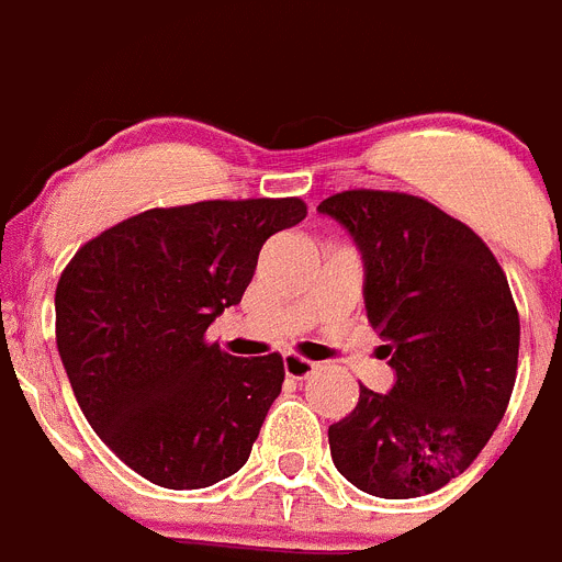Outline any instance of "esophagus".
<instances>
[{"label": "esophagus", "mask_w": 562, "mask_h": 562, "mask_svg": "<svg viewBox=\"0 0 562 562\" xmlns=\"http://www.w3.org/2000/svg\"><path fill=\"white\" fill-rule=\"evenodd\" d=\"M315 369H317V362L304 360V357H295V355H284V374L290 376V380H306Z\"/></svg>", "instance_id": "34e87169"}]
</instances>
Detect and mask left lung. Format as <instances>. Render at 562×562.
<instances>
[{
    "label": "left lung",
    "instance_id": "left-lung-1",
    "mask_svg": "<svg viewBox=\"0 0 562 562\" xmlns=\"http://www.w3.org/2000/svg\"><path fill=\"white\" fill-rule=\"evenodd\" d=\"M362 256L366 315L394 369L389 394L329 428L331 461L376 498H419L461 475L509 405L520 321L506 276L464 222L394 191H342L317 205Z\"/></svg>",
    "mask_w": 562,
    "mask_h": 562
}]
</instances>
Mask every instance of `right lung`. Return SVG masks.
Returning a JSON list of instances; mask_svg holds the SVG:
<instances>
[{"instance_id":"right-lung-1","label":"right lung","mask_w":562,"mask_h":562,"mask_svg":"<svg viewBox=\"0 0 562 562\" xmlns=\"http://www.w3.org/2000/svg\"><path fill=\"white\" fill-rule=\"evenodd\" d=\"M304 216L295 196L151 207L87 241L61 272L56 342L72 394L103 445L151 484L202 490L250 459L284 360H236L205 331L241 301L267 238Z\"/></svg>"}]
</instances>
